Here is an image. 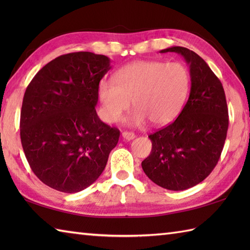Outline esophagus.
Here are the masks:
<instances>
[{
  "instance_id": "obj_1",
  "label": "esophagus",
  "mask_w": 250,
  "mask_h": 250,
  "mask_svg": "<svg viewBox=\"0 0 250 250\" xmlns=\"http://www.w3.org/2000/svg\"><path fill=\"white\" fill-rule=\"evenodd\" d=\"M122 137H124L125 141H131V140L135 139V134L133 133V132L125 131V132H122Z\"/></svg>"
}]
</instances>
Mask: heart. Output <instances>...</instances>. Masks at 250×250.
Returning a JSON list of instances; mask_svg holds the SVG:
<instances>
[{
  "label": "heart",
  "instance_id": "1",
  "mask_svg": "<svg viewBox=\"0 0 250 250\" xmlns=\"http://www.w3.org/2000/svg\"><path fill=\"white\" fill-rule=\"evenodd\" d=\"M189 72L183 63L156 60L135 61L115 74L114 81L99 83L101 115L115 124L131 107L136 108L128 119L141 125L148 119L153 125H164L176 118L189 90Z\"/></svg>",
  "mask_w": 250,
  "mask_h": 250
}]
</instances>
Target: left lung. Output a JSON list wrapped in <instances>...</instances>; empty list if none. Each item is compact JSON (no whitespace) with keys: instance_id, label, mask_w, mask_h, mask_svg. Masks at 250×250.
<instances>
[{"instance_id":"8db88e82","label":"left lung","mask_w":250,"mask_h":250,"mask_svg":"<svg viewBox=\"0 0 250 250\" xmlns=\"http://www.w3.org/2000/svg\"><path fill=\"white\" fill-rule=\"evenodd\" d=\"M160 52L184 57L190 68L191 89L175 121L148 136L152 148L142 167L158 186L180 191L203 182L218 163L229 114L222 83L199 55L179 46Z\"/></svg>"}]
</instances>
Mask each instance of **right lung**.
I'll return each instance as SVG.
<instances>
[{
	"label": "right lung",
	"mask_w": 250,
	"mask_h": 250,
	"mask_svg": "<svg viewBox=\"0 0 250 250\" xmlns=\"http://www.w3.org/2000/svg\"><path fill=\"white\" fill-rule=\"evenodd\" d=\"M109 58L89 51L56 58L25 90L20 139L32 171L48 187L75 193L102 174L120 132L95 110Z\"/></svg>",
	"instance_id": "add662e5"
}]
</instances>
